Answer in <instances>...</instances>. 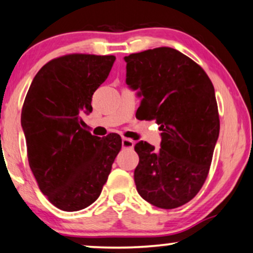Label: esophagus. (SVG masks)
Returning <instances> with one entry per match:
<instances>
[{
	"label": "esophagus",
	"mask_w": 253,
	"mask_h": 253,
	"mask_svg": "<svg viewBox=\"0 0 253 253\" xmlns=\"http://www.w3.org/2000/svg\"><path fill=\"white\" fill-rule=\"evenodd\" d=\"M134 144H135V142L133 140L127 139V137H123V140H121V146H123V148L132 149V148H134Z\"/></svg>",
	"instance_id": "obj_1"
}]
</instances>
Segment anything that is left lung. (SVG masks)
<instances>
[{
	"label": "left lung",
	"instance_id": "left-lung-1",
	"mask_svg": "<svg viewBox=\"0 0 253 253\" xmlns=\"http://www.w3.org/2000/svg\"><path fill=\"white\" fill-rule=\"evenodd\" d=\"M124 59L127 85L141 97L140 117L156 120L162 130L160 149L135 144L136 190L158 208L183 206L203 187L220 133L213 83L198 63L170 47Z\"/></svg>",
	"mask_w": 253,
	"mask_h": 253
}]
</instances>
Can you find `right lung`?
Masks as SVG:
<instances>
[{
    "label": "right lung",
    "mask_w": 253,
    "mask_h": 253,
    "mask_svg": "<svg viewBox=\"0 0 253 253\" xmlns=\"http://www.w3.org/2000/svg\"><path fill=\"white\" fill-rule=\"evenodd\" d=\"M114 61L113 55L92 54L53 59L37 73L25 97L22 127L30 168L59 210L76 211L95 203L121 149L119 135H91L82 120Z\"/></svg>",
    "instance_id": "obj_1"
}]
</instances>
